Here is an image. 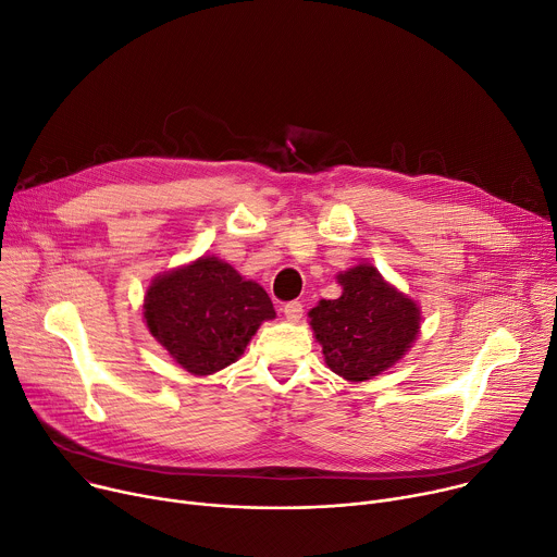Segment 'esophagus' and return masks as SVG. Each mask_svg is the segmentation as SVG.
<instances>
[{
  "mask_svg": "<svg viewBox=\"0 0 557 557\" xmlns=\"http://www.w3.org/2000/svg\"><path fill=\"white\" fill-rule=\"evenodd\" d=\"M284 315L288 322H299L301 320V313H305V307L299 305V301H286L284 305Z\"/></svg>",
  "mask_w": 557,
  "mask_h": 557,
  "instance_id": "34e87169",
  "label": "esophagus"
}]
</instances>
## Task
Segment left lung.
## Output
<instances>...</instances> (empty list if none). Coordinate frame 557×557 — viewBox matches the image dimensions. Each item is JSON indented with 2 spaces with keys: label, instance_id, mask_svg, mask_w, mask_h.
Listing matches in <instances>:
<instances>
[{
  "label": "left lung",
  "instance_id": "1",
  "mask_svg": "<svg viewBox=\"0 0 557 557\" xmlns=\"http://www.w3.org/2000/svg\"><path fill=\"white\" fill-rule=\"evenodd\" d=\"M342 295L311 309V326L329 369L348 382H364L393 367L420 331V309L371 264L337 275Z\"/></svg>",
  "mask_w": 557,
  "mask_h": 557
}]
</instances>
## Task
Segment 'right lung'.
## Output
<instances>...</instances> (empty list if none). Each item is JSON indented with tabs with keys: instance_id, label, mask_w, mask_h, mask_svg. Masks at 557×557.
Here are the masks:
<instances>
[{
	"instance_id": "right-lung-1",
	"label": "right lung",
	"mask_w": 557,
	"mask_h": 557,
	"mask_svg": "<svg viewBox=\"0 0 557 557\" xmlns=\"http://www.w3.org/2000/svg\"><path fill=\"white\" fill-rule=\"evenodd\" d=\"M148 331L193 375L235 362L264 320L275 318L267 290L218 258L160 275L146 290Z\"/></svg>"
}]
</instances>
